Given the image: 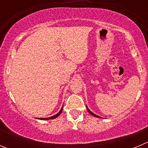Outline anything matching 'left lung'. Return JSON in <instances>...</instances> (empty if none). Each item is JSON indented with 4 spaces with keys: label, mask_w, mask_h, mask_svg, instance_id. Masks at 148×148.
Here are the masks:
<instances>
[{
    "label": "left lung",
    "mask_w": 148,
    "mask_h": 148,
    "mask_svg": "<svg viewBox=\"0 0 148 148\" xmlns=\"http://www.w3.org/2000/svg\"><path fill=\"white\" fill-rule=\"evenodd\" d=\"M86 109H87V111H88V112H89V113H90V114H92V115L95 116V117H99V116L96 115V114H94V113H93V112H91V111H90V110H89V109H88V108H87V107H86Z\"/></svg>",
    "instance_id": "1"
}]
</instances>
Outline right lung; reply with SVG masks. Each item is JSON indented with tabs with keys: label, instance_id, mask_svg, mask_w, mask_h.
Segmentation results:
<instances>
[{
	"label": "right lung",
	"instance_id": "right-lung-1",
	"mask_svg": "<svg viewBox=\"0 0 148 148\" xmlns=\"http://www.w3.org/2000/svg\"><path fill=\"white\" fill-rule=\"evenodd\" d=\"M62 110H63V107H62V108L61 109V110L59 112V113H57V114H55V115L52 116V117H47V118H39V119H40V120H50V119H54V118H56V117H57L58 116H59V114H60L61 113H62Z\"/></svg>",
	"mask_w": 148,
	"mask_h": 148
}]
</instances>
